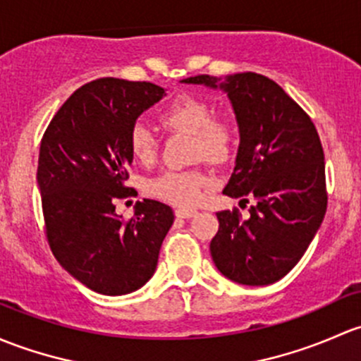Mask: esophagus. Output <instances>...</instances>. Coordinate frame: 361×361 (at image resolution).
I'll use <instances>...</instances> for the list:
<instances>
[{
  "mask_svg": "<svg viewBox=\"0 0 361 361\" xmlns=\"http://www.w3.org/2000/svg\"><path fill=\"white\" fill-rule=\"evenodd\" d=\"M196 214H198V210H195V208H177L176 210V217L179 219H191Z\"/></svg>",
  "mask_w": 361,
  "mask_h": 361,
  "instance_id": "obj_1",
  "label": "esophagus"
}]
</instances>
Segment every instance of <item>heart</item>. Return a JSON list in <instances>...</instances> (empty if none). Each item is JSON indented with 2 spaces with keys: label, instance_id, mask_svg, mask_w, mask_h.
<instances>
[{
  "label": "heart",
  "instance_id": "1",
  "mask_svg": "<svg viewBox=\"0 0 361 361\" xmlns=\"http://www.w3.org/2000/svg\"><path fill=\"white\" fill-rule=\"evenodd\" d=\"M158 118L165 128L192 137V156L196 159L203 158L219 165L228 161L235 151V123L228 116H212V106L205 99L179 95L159 111ZM128 146L140 163H151L158 154V140L142 123L132 126ZM210 185L212 177L202 169L169 170L149 182V192L172 205L192 207Z\"/></svg>",
  "mask_w": 361,
  "mask_h": 361
}]
</instances>
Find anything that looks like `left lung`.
<instances>
[{
  "label": "left lung",
  "instance_id": "obj_1",
  "mask_svg": "<svg viewBox=\"0 0 361 361\" xmlns=\"http://www.w3.org/2000/svg\"><path fill=\"white\" fill-rule=\"evenodd\" d=\"M208 74L182 83L217 88ZM240 128L236 166L224 195L255 205L250 217L238 208L217 212L210 241L217 269L241 285H269L300 261L326 212L325 156L311 118L283 88L257 73L226 78ZM248 202V200H247Z\"/></svg>",
  "mask_w": 361,
  "mask_h": 361
}]
</instances>
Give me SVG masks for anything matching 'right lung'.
I'll list each match as a JSON object with an SVG mask.
<instances>
[{
    "mask_svg": "<svg viewBox=\"0 0 361 361\" xmlns=\"http://www.w3.org/2000/svg\"><path fill=\"white\" fill-rule=\"evenodd\" d=\"M165 90L149 81L100 78L78 88L47 126L39 146L38 188L44 235L71 276L104 295H123L153 276L159 248L173 224L172 208L135 203L123 219L116 200L133 154L128 135L140 113Z\"/></svg>",
    "mask_w": 361,
    "mask_h": 361,
    "instance_id": "right-lung-1",
    "label": "right lung"
}]
</instances>
